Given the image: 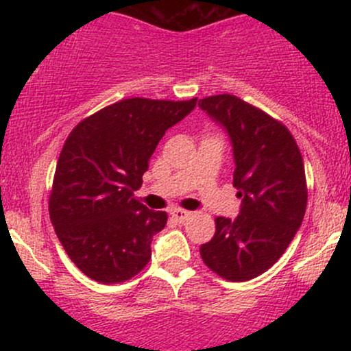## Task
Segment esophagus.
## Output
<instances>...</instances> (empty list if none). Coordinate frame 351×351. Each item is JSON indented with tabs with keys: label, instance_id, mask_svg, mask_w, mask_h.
Masks as SVG:
<instances>
[{
	"label": "esophagus",
	"instance_id": "1",
	"mask_svg": "<svg viewBox=\"0 0 351 351\" xmlns=\"http://www.w3.org/2000/svg\"><path fill=\"white\" fill-rule=\"evenodd\" d=\"M170 215H171L173 219L178 221V223H184V221H186L189 217V211H184V209L176 208V209H171Z\"/></svg>",
	"mask_w": 351,
	"mask_h": 351
}]
</instances>
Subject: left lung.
Instances as JSON below:
<instances>
[{
  "label": "left lung",
  "instance_id": "8db88e82",
  "mask_svg": "<svg viewBox=\"0 0 351 351\" xmlns=\"http://www.w3.org/2000/svg\"><path fill=\"white\" fill-rule=\"evenodd\" d=\"M198 106L231 136L232 184L243 198L236 219L216 217L201 257L223 279L251 280L279 261L299 231L307 208L304 160L289 128L243 99L211 95Z\"/></svg>",
  "mask_w": 351,
  "mask_h": 351
}]
</instances>
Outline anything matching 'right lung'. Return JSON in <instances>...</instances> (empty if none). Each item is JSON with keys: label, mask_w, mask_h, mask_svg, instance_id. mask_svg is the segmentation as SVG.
I'll list each match as a JSON object with an SVG mask.
<instances>
[{"label": "right lung", "mask_w": 351, "mask_h": 351, "mask_svg": "<svg viewBox=\"0 0 351 351\" xmlns=\"http://www.w3.org/2000/svg\"><path fill=\"white\" fill-rule=\"evenodd\" d=\"M196 100L123 99L72 128L60 150L49 195V216L77 267L100 284L136 276L152 259V237L167 213L135 199L148 160L165 132Z\"/></svg>", "instance_id": "obj_1"}]
</instances>
